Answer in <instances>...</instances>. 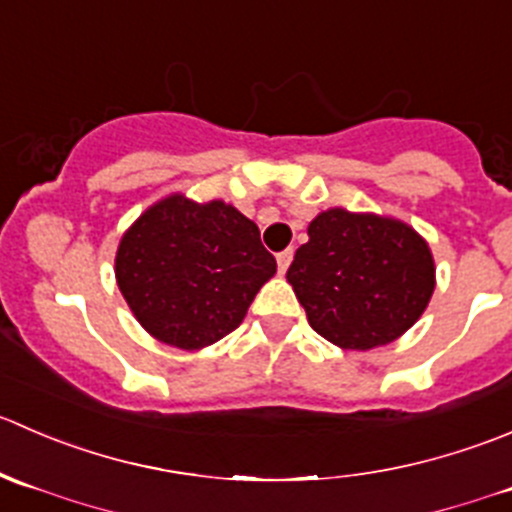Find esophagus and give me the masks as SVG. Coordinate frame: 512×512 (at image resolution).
Returning <instances> with one entry per match:
<instances>
[{"label":"esophagus","mask_w":512,"mask_h":512,"mask_svg":"<svg viewBox=\"0 0 512 512\" xmlns=\"http://www.w3.org/2000/svg\"><path fill=\"white\" fill-rule=\"evenodd\" d=\"M276 261H278V273H286V268L291 266V261H293V249L281 251V254L276 256Z\"/></svg>","instance_id":"esophagus-1"}]
</instances>
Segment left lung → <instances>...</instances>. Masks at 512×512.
<instances>
[{
    "label": "left lung",
    "mask_w": 512,
    "mask_h": 512,
    "mask_svg": "<svg viewBox=\"0 0 512 512\" xmlns=\"http://www.w3.org/2000/svg\"><path fill=\"white\" fill-rule=\"evenodd\" d=\"M286 278L318 336L343 351H371L423 316L435 261L406 221L336 206L308 224Z\"/></svg>",
    "instance_id": "obj_1"
}]
</instances>
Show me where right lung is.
<instances>
[{
  "label": "right lung",
  "mask_w": 512,
  "mask_h": 512,
  "mask_svg": "<svg viewBox=\"0 0 512 512\" xmlns=\"http://www.w3.org/2000/svg\"><path fill=\"white\" fill-rule=\"evenodd\" d=\"M114 273L149 336L199 351L239 328L276 258L236 206L171 194L124 231Z\"/></svg>",
  "instance_id": "right-lung-1"
}]
</instances>
